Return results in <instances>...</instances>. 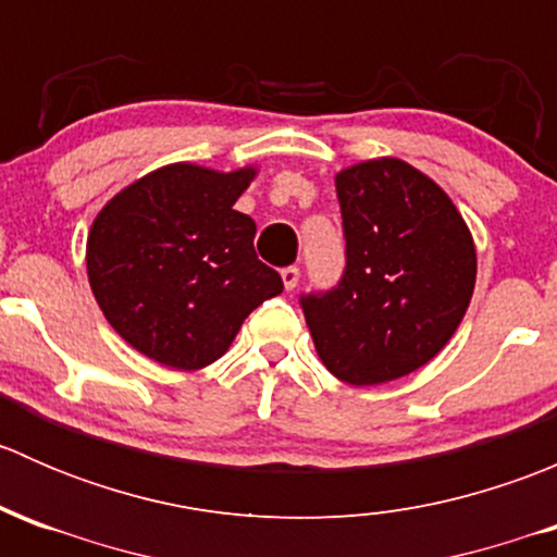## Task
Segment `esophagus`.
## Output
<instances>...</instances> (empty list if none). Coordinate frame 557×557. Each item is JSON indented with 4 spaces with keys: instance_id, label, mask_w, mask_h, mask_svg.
Wrapping results in <instances>:
<instances>
[{
    "instance_id": "1",
    "label": "esophagus",
    "mask_w": 557,
    "mask_h": 557,
    "mask_svg": "<svg viewBox=\"0 0 557 557\" xmlns=\"http://www.w3.org/2000/svg\"><path fill=\"white\" fill-rule=\"evenodd\" d=\"M283 285H285V290H294L296 285H299V277H301V272L296 267H285L283 272Z\"/></svg>"
}]
</instances>
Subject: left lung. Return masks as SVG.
Masks as SVG:
<instances>
[{
	"label": "left lung",
	"instance_id": "8db88e82",
	"mask_svg": "<svg viewBox=\"0 0 557 557\" xmlns=\"http://www.w3.org/2000/svg\"><path fill=\"white\" fill-rule=\"evenodd\" d=\"M345 277L301 299L320 361L342 383H393L453 339L476 283V247L440 183L393 156L336 172Z\"/></svg>",
	"mask_w": 557,
	"mask_h": 557
}]
</instances>
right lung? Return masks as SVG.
<instances>
[{"mask_svg": "<svg viewBox=\"0 0 557 557\" xmlns=\"http://www.w3.org/2000/svg\"><path fill=\"white\" fill-rule=\"evenodd\" d=\"M258 166L221 172L177 161L117 190L94 218L86 272L107 323L161 367L194 372L232 347L283 280L252 250L234 210Z\"/></svg>", "mask_w": 557, "mask_h": 557, "instance_id": "1", "label": "right lung"}]
</instances>
